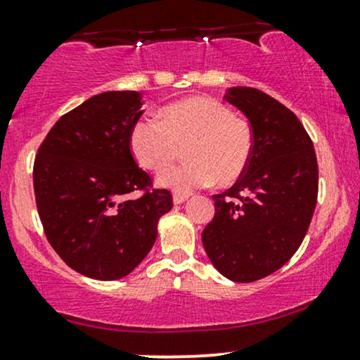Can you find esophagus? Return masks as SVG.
Masks as SVG:
<instances>
[{
	"mask_svg": "<svg viewBox=\"0 0 360 360\" xmlns=\"http://www.w3.org/2000/svg\"><path fill=\"white\" fill-rule=\"evenodd\" d=\"M188 199H189V194H184V193H176L174 196H172L174 205H183V202L188 201Z\"/></svg>",
	"mask_w": 360,
	"mask_h": 360,
	"instance_id": "34e87169",
	"label": "esophagus"
}]
</instances>
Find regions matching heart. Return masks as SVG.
Segmentation results:
<instances>
[{"label":"heart","instance_id":"b5f03b06","mask_svg":"<svg viewBox=\"0 0 360 360\" xmlns=\"http://www.w3.org/2000/svg\"><path fill=\"white\" fill-rule=\"evenodd\" d=\"M158 117H141L131 131V150L147 171L172 166L186 146L188 162L159 176V184L177 193L235 184L248 169L255 132L248 120L210 97L169 103Z\"/></svg>","mask_w":360,"mask_h":360}]
</instances>
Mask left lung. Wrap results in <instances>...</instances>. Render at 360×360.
<instances>
[{"label": "left lung", "mask_w": 360, "mask_h": 360, "mask_svg": "<svg viewBox=\"0 0 360 360\" xmlns=\"http://www.w3.org/2000/svg\"><path fill=\"white\" fill-rule=\"evenodd\" d=\"M224 101L248 117L255 150L245 174L213 196L214 218L201 238L219 274L250 283L283 266L304 241L317 205V155L298 117L270 95L231 86Z\"/></svg>", "instance_id": "obj_1"}]
</instances>
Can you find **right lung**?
I'll list each match as a JSON object with an SVG mask.
<instances>
[{
    "instance_id": "obj_1",
    "label": "right lung",
    "mask_w": 360,
    "mask_h": 360,
    "mask_svg": "<svg viewBox=\"0 0 360 360\" xmlns=\"http://www.w3.org/2000/svg\"><path fill=\"white\" fill-rule=\"evenodd\" d=\"M134 90L94 95L56 120L33 164L37 210L46 240L79 274L129 275L153 248L172 194L154 188L131 150L142 115ZM141 191L139 198H127Z\"/></svg>"
}]
</instances>
